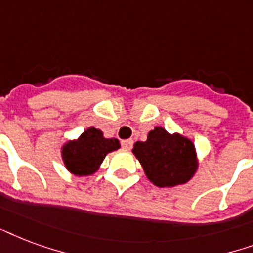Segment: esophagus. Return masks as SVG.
Here are the masks:
<instances>
[{"label": "esophagus", "mask_w": 253, "mask_h": 253, "mask_svg": "<svg viewBox=\"0 0 253 253\" xmlns=\"http://www.w3.org/2000/svg\"><path fill=\"white\" fill-rule=\"evenodd\" d=\"M121 146H123V149H125V150H130L133 146V140L121 141Z\"/></svg>", "instance_id": "esophagus-1"}]
</instances>
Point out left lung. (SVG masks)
Segmentation results:
<instances>
[{
    "instance_id": "obj_1",
    "label": "left lung",
    "mask_w": 253,
    "mask_h": 253,
    "mask_svg": "<svg viewBox=\"0 0 253 253\" xmlns=\"http://www.w3.org/2000/svg\"><path fill=\"white\" fill-rule=\"evenodd\" d=\"M133 153L146 177L158 187L185 183L197 170L193 142L179 134H169L161 126L150 130L145 142L137 141Z\"/></svg>"
}]
</instances>
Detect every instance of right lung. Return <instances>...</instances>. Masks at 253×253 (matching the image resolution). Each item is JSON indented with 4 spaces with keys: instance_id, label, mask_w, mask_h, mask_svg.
Returning <instances> with one entry per match:
<instances>
[{
    "instance_id": "obj_1",
    "label": "right lung",
    "mask_w": 253,
    "mask_h": 253,
    "mask_svg": "<svg viewBox=\"0 0 253 253\" xmlns=\"http://www.w3.org/2000/svg\"><path fill=\"white\" fill-rule=\"evenodd\" d=\"M120 148L116 138H104L103 132L96 128H88L76 141L63 146L62 157L64 165L75 175H89L99 169L109 152Z\"/></svg>"
}]
</instances>
